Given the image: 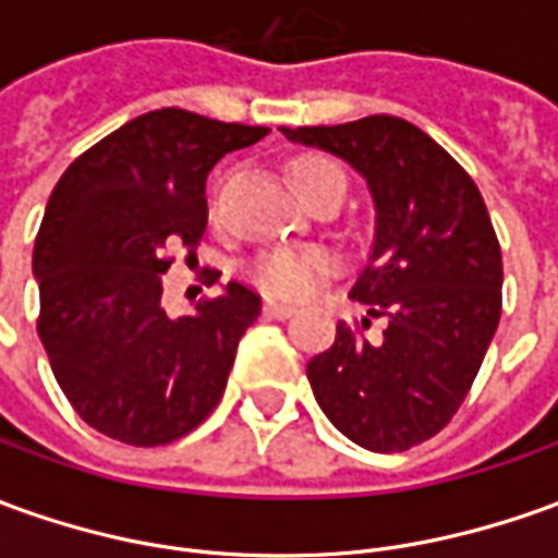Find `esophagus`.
I'll list each match as a JSON object with an SVG mask.
<instances>
[{
  "label": "esophagus",
  "mask_w": 558,
  "mask_h": 558,
  "mask_svg": "<svg viewBox=\"0 0 558 558\" xmlns=\"http://www.w3.org/2000/svg\"><path fill=\"white\" fill-rule=\"evenodd\" d=\"M264 313L270 318H291L298 310L291 306V303H276V301H267L264 303Z\"/></svg>",
  "instance_id": "obj_1"
}]
</instances>
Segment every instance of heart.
<instances>
[{"mask_svg":"<svg viewBox=\"0 0 558 558\" xmlns=\"http://www.w3.org/2000/svg\"><path fill=\"white\" fill-rule=\"evenodd\" d=\"M294 182L301 194H313L325 182H343V169L333 160L318 155H306L294 163ZM337 267V260L328 248L318 245H272L252 257L248 276L264 294L279 298V301H301L313 294L318 282Z\"/></svg>","mask_w":558,"mask_h":558,"instance_id":"obj_1","label":"heart"}]
</instances>
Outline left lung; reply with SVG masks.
<instances>
[{"mask_svg": "<svg viewBox=\"0 0 558 558\" xmlns=\"http://www.w3.org/2000/svg\"><path fill=\"white\" fill-rule=\"evenodd\" d=\"M282 133L352 163L376 206L374 252L352 298L386 330L367 340L340 322L337 340L306 364L313 395L359 447H418L462 407L501 318V245L480 187L403 118Z\"/></svg>", "mask_w": 558, "mask_h": 558, "instance_id": "left-lung-1", "label": "left lung"}]
</instances>
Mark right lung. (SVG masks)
Here are the masks:
<instances>
[{
  "label": "right lung",
  "instance_id": "add662e5",
  "mask_svg": "<svg viewBox=\"0 0 558 558\" xmlns=\"http://www.w3.org/2000/svg\"><path fill=\"white\" fill-rule=\"evenodd\" d=\"M267 133L148 111L75 157L53 187L33 248L38 340L72 410L111 440L163 447L221 401L260 298L228 282L197 313L169 318L160 279L169 248L191 257L203 240L209 169Z\"/></svg>",
  "mask_w": 558,
  "mask_h": 558
}]
</instances>
